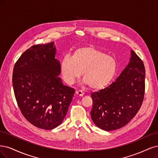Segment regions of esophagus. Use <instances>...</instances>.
<instances>
[{
  "label": "esophagus",
  "mask_w": 158,
  "mask_h": 158,
  "mask_svg": "<svg viewBox=\"0 0 158 158\" xmlns=\"http://www.w3.org/2000/svg\"><path fill=\"white\" fill-rule=\"evenodd\" d=\"M75 94H77V96H83V95H84V93L83 92L82 90H77L75 91Z\"/></svg>",
  "instance_id": "obj_1"
}]
</instances>
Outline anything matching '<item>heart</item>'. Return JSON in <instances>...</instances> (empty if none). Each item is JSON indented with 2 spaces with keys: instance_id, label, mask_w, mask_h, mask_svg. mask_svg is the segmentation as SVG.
I'll list each match as a JSON object with an SVG mask.
<instances>
[{
  "instance_id": "1",
  "label": "heart",
  "mask_w": 158,
  "mask_h": 158,
  "mask_svg": "<svg viewBox=\"0 0 158 158\" xmlns=\"http://www.w3.org/2000/svg\"><path fill=\"white\" fill-rule=\"evenodd\" d=\"M60 72L64 80L72 84L83 72L84 82L91 89L100 90L114 79L118 69L116 60L92 46L74 50L72 56L65 55L60 62Z\"/></svg>"
}]
</instances>
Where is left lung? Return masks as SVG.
Here are the masks:
<instances>
[{
  "instance_id": "obj_1",
  "label": "left lung",
  "mask_w": 158,
  "mask_h": 158,
  "mask_svg": "<svg viewBox=\"0 0 158 158\" xmlns=\"http://www.w3.org/2000/svg\"><path fill=\"white\" fill-rule=\"evenodd\" d=\"M130 62L108 87L91 94V118L101 129L114 131L126 125L140 110L144 97L145 68L131 50Z\"/></svg>"
}]
</instances>
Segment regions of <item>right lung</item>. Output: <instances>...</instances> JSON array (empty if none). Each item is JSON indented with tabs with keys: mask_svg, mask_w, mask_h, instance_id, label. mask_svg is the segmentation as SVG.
Returning <instances> with one entry per match:
<instances>
[{
	"mask_svg": "<svg viewBox=\"0 0 158 158\" xmlns=\"http://www.w3.org/2000/svg\"><path fill=\"white\" fill-rule=\"evenodd\" d=\"M56 54L53 42L33 45L13 69L14 92L20 111L30 123L45 130L62 123L75 93L58 77L60 64Z\"/></svg>",
	"mask_w": 158,
	"mask_h": 158,
	"instance_id": "add662e5",
	"label": "right lung"
}]
</instances>
